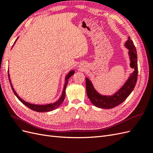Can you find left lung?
<instances>
[{
	"label": "left lung",
	"instance_id": "1",
	"mask_svg": "<svg viewBox=\"0 0 153 153\" xmlns=\"http://www.w3.org/2000/svg\"><path fill=\"white\" fill-rule=\"evenodd\" d=\"M125 46L129 50L128 53L131 59V66L134 68V71L132 72L123 87L114 95L111 96L100 95L93 87L91 81L87 77L85 78L87 96L91 103L97 107L105 109L114 108L123 103L134 88L138 78V61L136 47L132 41L131 40L130 37H128L127 41L125 42Z\"/></svg>",
	"mask_w": 153,
	"mask_h": 153
}]
</instances>
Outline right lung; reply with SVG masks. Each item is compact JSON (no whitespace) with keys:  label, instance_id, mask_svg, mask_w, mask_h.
I'll list each match as a JSON object with an SVG mask.
<instances>
[{"label":"right lung","instance_id":"right-lung-1","mask_svg":"<svg viewBox=\"0 0 153 153\" xmlns=\"http://www.w3.org/2000/svg\"><path fill=\"white\" fill-rule=\"evenodd\" d=\"M17 40V39H16V41ZM16 41H15L14 44L15 43V42H16ZM74 74V70H72V71H70L68 74V75L66 76V77L65 78V86H64V88H63V91H62V95H61V96L60 97V99L59 100L57 101H56V103H52V104L45 105L31 104V103H29L28 102H26V101H24L23 100H22L21 97L17 94V93L15 92V90H14L13 86H12V84H11V80H10V78L9 71H8V78H9V81H10V85H11V88H12V91L14 92L15 95L17 96V98L19 100H20L23 104H24L25 105H26V107H28V108H30V109H32V110H33V111H36V112H49V111H52L54 110V109H56L57 107H59V105L62 102H63V101L65 100V89H66V86H67V84H68V79L73 75Z\"/></svg>","mask_w":153,"mask_h":153}]
</instances>
